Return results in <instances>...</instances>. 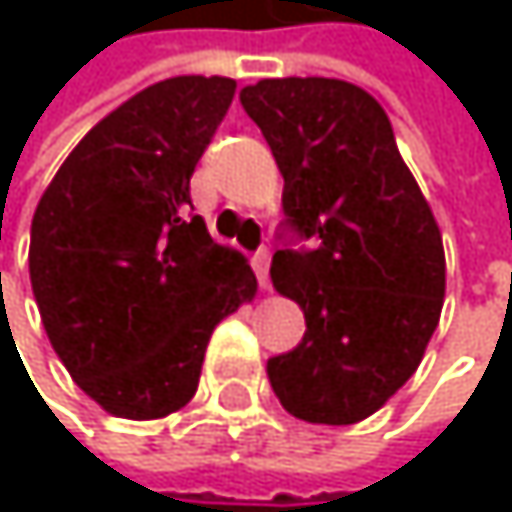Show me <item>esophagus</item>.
I'll use <instances>...</instances> for the list:
<instances>
[{"label":"esophagus","mask_w":512,"mask_h":512,"mask_svg":"<svg viewBox=\"0 0 512 512\" xmlns=\"http://www.w3.org/2000/svg\"><path fill=\"white\" fill-rule=\"evenodd\" d=\"M251 267H254V273H258V282H261V288H270V251H267V248L254 251Z\"/></svg>","instance_id":"obj_1"}]
</instances>
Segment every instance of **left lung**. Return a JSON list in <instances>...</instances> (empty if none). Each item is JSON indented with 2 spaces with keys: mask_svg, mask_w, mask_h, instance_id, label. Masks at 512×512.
<instances>
[{
  "mask_svg": "<svg viewBox=\"0 0 512 512\" xmlns=\"http://www.w3.org/2000/svg\"><path fill=\"white\" fill-rule=\"evenodd\" d=\"M285 178L273 285L301 304L304 341L267 362L288 415L344 427L415 375L445 298L433 211L399 156L384 107L353 82L261 79L239 91Z\"/></svg>",
  "mask_w": 512,
  "mask_h": 512,
  "instance_id": "1",
  "label": "left lung"
}]
</instances>
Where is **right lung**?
Masks as SVG:
<instances>
[{
	"label": "right lung",
	"mask_w": 512,
	"mask_h": 512,
	"mask_svg": "<svg viewBox=\"0 0 512 512\" xmlns=\"http://www.w3.org/2000/svg\"><path fill=\"white\" fill-rule=\"evenodd\" d=\"M227 76H174L97 122L42 193L30 282L70 378L116 418L184 408L214 325L258 291L218 245L190 178L230 110Z\"/></svg>",
	"instance_id": "right-lung-1"
}]
</instances>
